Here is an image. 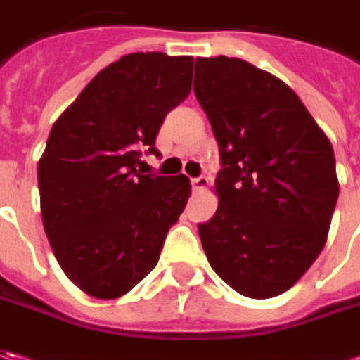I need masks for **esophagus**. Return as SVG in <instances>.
Masks as SVG:
<instances>
[{
  "label": "esophagus",
  "mask_w": 360,
  "mask_h": 360,
  "mask_svg": "<svg viewBox=\"0 0 360 360\" xmlns=\"http://www.w3.org/2000/svg\"><path fill=\"white\" fill-rule=\"evenodd\" d=\"M208 178L206 176H198V178H192V190L194 192H204L208 188Z\"/></svg>",
  "instance_id": "34e87169"
}]
</instances>
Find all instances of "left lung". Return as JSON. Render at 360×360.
<instances>
[{"label": "left lung", "mask_w": 360, "mask_h": 360, "mask_svg": "<svg viewBox=\"0 0 360 360\" xmlns=\"http://www.w3.org/2000/svg\"><path fill=\"white\" fill-rule=\"evenodd\" d=\"M194 94L220 146L218 210L198 224L214 272L244 297L286 292L325 246L339 198L333 144L283 79L196 58Z\"/></svg>", "instance_id": "left-lung-1"}]
</instances>
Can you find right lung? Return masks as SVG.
Returning <instances> with one entry per match:
<instances>
[{
	"label": "right lung",
	"instance_id": "right-lung-1",
	"mask_svg": "<svg viewBox=\"0 0 360 360\" xmlns=\"http://www.w3.org/2000/svg\"><path fill=\"white\" fill-rule=\"evenodd\" d=\"M190 56L136 51L110 63L63 110L37 162L44 230L65 276L94 298H120L156 266L190 180L140 174L166 114L184 102Z\"/></svg>",
	"mask_w": 360,
	"mask_h": 360
}]
</instances>
